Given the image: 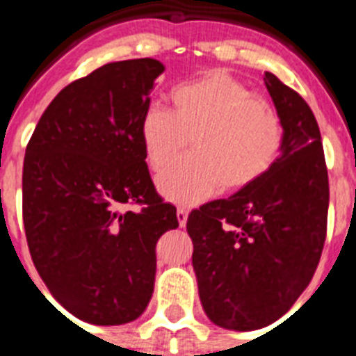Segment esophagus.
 I'll return each instance as SVG.
<instances>
[{
	"instance_id": "obj_1",
	"label": "esophagus",
	"mask_w": 356,
	"mask_h": 356,
	"mask_svg": "<svg viewBox=\"0 0 356 356\" xmlns=\"http://www.w3.org/2000/svg\"><path fill=\"white\" fill-rule=\"evenodd\" d=\"M186 220H188V211L186 209H177V222L181 227L186 225Z\"/></svg>"
}]
</instances>
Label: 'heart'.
<instances>
[{"instance_id": "obj_1", "label": "heart", "mask_w": 356, "mask_h": 356, "mask_svg": "<svg viewBox=\"0 0 356 356\" xmlns=\"http://www.w3.org/2000/svg\"><path fill=\"white\" fill-rule=\"evenodd\" d=\"M173 111L151 103L140 140L153 170H162L186 142L194 151L156 179L166 200L195 205L222 188L254 183L281 155L282 123L275 108L223 70L207 72L172 90Z\"/></svg>"}]
</instances>
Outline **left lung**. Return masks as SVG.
Returning a JSON list of instances; mask_svg holds the SVG:
<instances>
[{
	"label": "left lung",
	"instance_id": "1",
	"mask_svg": "<svg viewBox=\"0 0 356 356\" xmlns=\"http://www.w3.org/2000/svg\"><path fill=\"white\" fill-rule=\"evenodd\" d=\"M282 123L275 164L227 200L190 212L201 305L212 323L254 331L292 309L325 243L329 177L314 114L298 92L264 72Z\"/></svg>",
	"mask_w": 356,
	"mask_h": 356
}]
</instances>
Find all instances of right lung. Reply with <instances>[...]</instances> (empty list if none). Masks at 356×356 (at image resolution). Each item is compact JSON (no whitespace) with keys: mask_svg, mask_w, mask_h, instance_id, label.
Listing matches in <instances>:
<instances>
[{"mask_svg":"<svg viewBox=\"0 0 356 356\" xmlns=\"http://www.w3.org/2000/svg\"><path fill=\"white\" fill-rule=\"evenodd\" d=\"M155 58L108 63L70 83L44 111L24 161V225L51 296L94 325L136 320L153 296L155 245L177 229L140 140ZM138 202L140 211L125 204Z\"/></svg>","mask_w":356,"mask_h":356,"instance_id":"1","label":"right lung"}]
</instances>
